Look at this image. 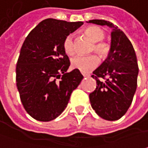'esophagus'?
<instances>
[{
  "mask_svg": "<svg viewBox=\"0 0 148 148\" xmlns=\"http://www.w3.org/2000/svg\"><path fill=\"white\" fill-rule=\"evenodd\" d=\"M83 76H84V77H90V74H83Z\"/></svg>",
  "mask_w": 148,
  "mask_h": 148,
  "instance_id": "esophagus-1",
  "label": "esophagus"
}]
</instances>
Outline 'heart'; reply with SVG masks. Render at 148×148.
Returning a JSON list of instances; mask_svg holds the SVG:
<instances>
[{"label": "heart", "instance_id": "b5f03b06", "mask_svg": "<svg viewBox=\"0 0 148 148\" xmlns=\"http://www.w3.org/2000/svg\"><path fill=\"white\" fill-rule=\"evenodd\" d=\"M84 33L95 42L93 50L101 57H106L109 53L110 46L106 42H101L106 37V32L99 27L90 26L85 28ZM64 51L67 55H73L74 53V37L69 35L63 42ZM99 64V58L95 55L90 56H75L71 59V66L74 69L79 70L83 74H87L95 69Z\"/></svg>", "mask_w": 148, "mask_h": 148}]
</instances>
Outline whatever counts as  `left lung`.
<instances>
[{
  "instance_id": "8db88e82",
  "label": "left lung",
  "mask_w": 148,
  "mask_h": 148,
  "mask_svg": "<svg viewBox=\"0 0 148 148\" xmlns=\"http://www.w3.org/2000/svg\"><path fill=\"white\" fill-rule=\"evenodd\" d=\"M87 22L112 29L108 57L91 76L97 85L90 94V101L99 116L116 121L126 114L136 90L139 69L136 53L126 34L113 23L97 19Z\"/></svg>"
}]
</instances>
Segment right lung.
Masks as SVG:
<instances>
[{
    "instance_id": "1",
    "label": "right lung",
    "mask_w": 148,
    "mask_h": 148,
    "mask_svg": "<svg viewBox=\"0 0 148 148\" xmlns=\"http://www.w3.org/2000/svg\"><path fill=\"white\" fill-rule=\"evenodd\" d=\"M83 24L45 19L22 44L16 69V87L24 109L37 121H50L60 116L84 78L78 69L67 73L70 62L63 48L66 37Z\"/></svg>"
}]
</instances>
